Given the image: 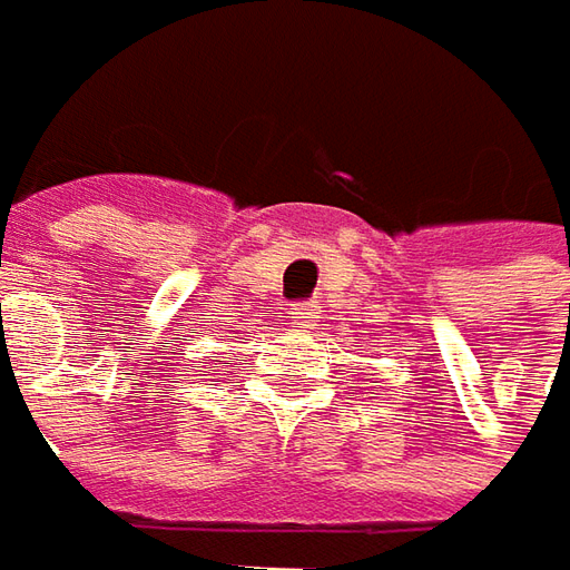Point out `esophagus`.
Masks as SVG:
<instances>
[{"instance_id":"34e87169","label":"esophagus","mask_w":570,"mask_h":570,"mask_svg":"<svg viewBox=\"0 0 570 570\" xmlns=\"http://www.w3.org/2000/svg\"><path fill=\"white\" fill-rule=\"evenodd\" d=\"M289 318L296 324H305L308 327V322L315 318V308H312V303H296L293 305V312H289Z\"/></svg>"}]
</instances>
